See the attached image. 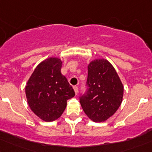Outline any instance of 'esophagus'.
<instances>
[{"mask_svg": "<svg viewBox=\"0 0 152 152\" xmlns=\"http://www.w3.org/2000/svg\"><path fill=\"white\" fill-rule=\"evenodd\" d=\"M73 88H74V91H75V94L77 95L78 93V87L77 86H74L73 87Z\"/></svg>", "mask_w": 152, "mask_h": 152, "instance_id": "obj_1", "label": "esophagus"}]
</instances>
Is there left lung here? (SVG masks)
Wrapping results in <instances>:
<instances>
[{"mask_svg":"<svg viewBox=\"0 0 152 152\" xmlns=\"http://www.w3.org/2000/svg\"><path fill=\"white\" fill-rule=\"evenodd\" d=\"M88 89L80 99L86 115L95 122H104L121 105L124 86L118 73L104 58H96L88 65Z\"/></svg>","mask_w":152,"mask_h":152,"instance_id":"8db88e82","label":"left lung"}]
</instances>
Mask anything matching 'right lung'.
I'll return each instance as SVG.
<instances>
[{
  "mask_svg": "<svg viewBox=\"0 0 152 152\" xmlns=\"http://www.w3.org/2000/svg\"><path fill=\"white\" fill-rule=\"evenodd\" d=\"M62 61L50 57L39 64L26 86V95L31 110L45 121L60 118L67 100L75 94L61 72Z\"/></svg>",
  "mask_w": 152,
  "mask_h": 152,
  "instance_id": "obj_1",
  "label": "right lung"
}]
</instances>
